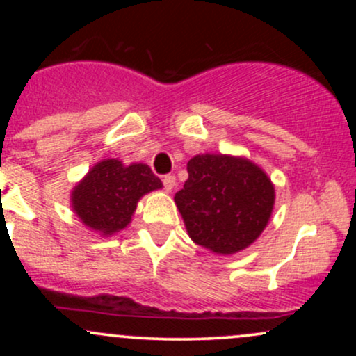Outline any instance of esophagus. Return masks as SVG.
<instances>
[{"mask_svg": "<svg viewBox=\"0 0 356 356\" xmlns=\"http://www.w3.org/2000/svg\"><path fill=\"white\" fill-rule=\"evenodd\" d=\"M162 184H164V189L167 191V192H170L174 189V186H175V177L174 175H164V179H162Z\"/></svg>", "mask_w": 356, "mask_h": 356, "instance_id": "esophagus-1", "label": "esophagus"}]
</instances>
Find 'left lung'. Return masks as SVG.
Here are the masks:
<instances>
[{"mask_svg":"<svg viewBox=\"0 0 356 356\" xmlns=\"http://www.w3.org/2000/svg\"><path fill=\"white\" fill-rule=\"evenodd\" d=\"M189 179L174 201L191 239L218 254L254 243L275 206V187L248 159L204 154L187 162Z\"/></svg>","mask_w":356,"mask_h":356,"instance_id":"8db88e82","label":"left lung"}]
</instances>
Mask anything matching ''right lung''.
Here are the masks:
<instances>
[{"label": "right lung", "mask_w": 356, "mask_h": 356, "mask_svg": "<svg viewBox=\"0 0 356 356\" xmlns=\"http://www.w3.org/2000/svg\"><path fill=\"white\" fill-rule=\"evenodd\" d=\"M161 187V179L149 165H124L107 159L92 167L73 189L72 206L85 226L108 236L130 222L142 195Z\"/></svg>", "instance_id": "add662e5"}]
</instances>
